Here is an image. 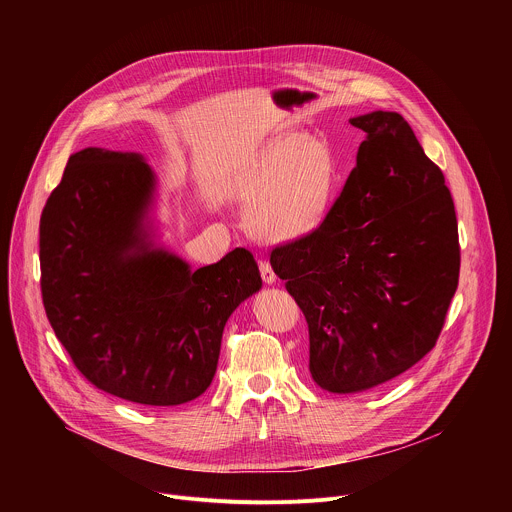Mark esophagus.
Listing matches in <instances>:
<instances>
[{
	"label": "esophagus",
	"mask_w": 512,
	"mask_h": 512,
	"mask_svg": "<svg viewBox=\"0 0 512 512\" xmlns=\"http://www.w3.org/2000/svg\"><path fill=\"white\" fill-rule=\"evenodd\" d=\"M259 271H261V279H263L265 283H275L277 275H275V271H273V267H271V263H269L267 259H261V261H259Z\"/></svg>",
	"instance_id": "1"
}]
</instances>
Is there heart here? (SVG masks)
<instances>
[{
  "label": "heart",
  "mask_w": 512,
  "mask_h": 512,
  "mask_svg": "<svg viewBox=\"0 0 512 512\" xmlns=\"http://www.w3.org/2000/svg\"><path fill=\"white\" fill-rule=\"evenodd\" d=\"M338 164L330 145L304 133L267 141L237 172L235 192L251 214L253 231L267 241L312 233L330 210Z\"/></svg>",
  "instance_id": "heart-1"
}]
</instances>
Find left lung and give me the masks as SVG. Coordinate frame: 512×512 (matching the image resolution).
Returning a JSON list of instances; mask_svg holds the SVG:
<instances>
[{"instance_id":"1","label":"left lung","mask_w":512,"mask_h":512,"mask_svg":"<svg viewBox=\"0 0 512 512\" xmlns=\"http://www.w3.org/2000/svg\"><path fill=\"white\" fill-rule=\"evenodd\" d=\"M367 133L342 192L308 235L271 251L306 316L310 373L330 393L395 379L440 338L460 277L454 200L442 170L393 111Z\"/></svg>"}]
</instances>
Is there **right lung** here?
Returning <instances> with one entry per match:
<instances>
[{
	"label": "right lung",
	"mask_w": 512,
	"mask_h": 512,
	"mask_svg": "<svg viewBox=\"0 0 512 512\" xmlns=\"http://www.w3.org/2000/svg\"><path fill=\"white\" fill-rule=\"evenodd\" d=\"M152 192L137 154H72L40 216V287L56 338L89 383L170 407L208 389L225 324L261 275L243 247L196 271L156 249L143 225Z\"/></svg>",
	"instance_id": "add662e5"
}]
</instances>
